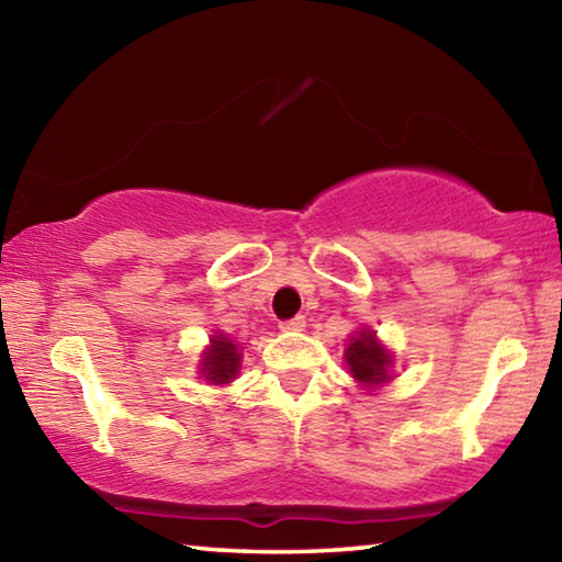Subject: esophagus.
<instances>
[{"label": "esophagus", "mask_w": 562, "mask_h": 562, "mask_svg": "<svg viewBox=\"0 0 562 562\" xmlns=\"http://www.w3.org/2000/svg\"><path fill=\"white\" fill-rule=\"evenodd\" d=\"M302 327H304V317H302V315L280 322V329H282V331H300Z\"/></svg>", "instance_id": "34e87169"}]
</instances>
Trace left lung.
Here are the masks:
<instances>
[{"mask_svg": "<svg viewBox=\"0 0 562 562\" xmlns=\"http://www.w3.org/2000/svg\"><path fill=\"white\" fill-rule=\"evenodd\" d=\"M345 359L349 374L361 384L376 386L389 379V361H392V357L379 345L374 331L361 329L359 337H351L349 347L345 349Z\"/></svg>", "mask_w": 562, "mask_h": 562, "instance_id": "1", "label": "left lung"}]
</instances>
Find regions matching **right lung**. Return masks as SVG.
Returning a JSON list of instances; mask_svg holds the SVG:
<instances>
[{
	"label": "right lung",
	"mask_w": 562,
	"mask_h": 562,
	"mask_svg": "<svg viewBox=\"0 0 562 562\" xmlns=\"http://www.w3.org/2000/svg\"><path fill=\"white\" fill-rule=\"evenodd\" d=\"M237 369H240V351H237V345H233L227 337H213L211 339V349L205 351L203 359V376L211 384H227L231 379H235Z\"/></svg>",
	"instance_id": "1"
}]
</instances>
